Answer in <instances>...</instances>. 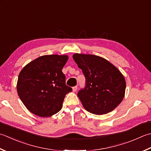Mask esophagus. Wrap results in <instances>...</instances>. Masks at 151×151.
Listing matches in <instances>:
<instances>
[{
    "instance_id": "esophagus-1",
    "label": "esophagus",
    "mask_w": 151,
    "mask_h": 151,
    "mask_svg": "<svg viewBox=\"0 0 151 151\" xmlns=\"http://www.w3.org/2000/svg\"><path fill=\"white\" fill-rule=\"evenodd\" d=\"M77 90V86H75L73 87V91H74V92H75V91Z\"/></svg>"
}]
</instances>
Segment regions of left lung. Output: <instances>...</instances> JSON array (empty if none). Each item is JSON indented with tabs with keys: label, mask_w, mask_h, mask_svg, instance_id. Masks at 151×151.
<instances>
[{
	"label": "left lung",
	"mask_w": 151,
	"mask_h": 151,
	"mask_svg": "<svg viewBox=\"0 0 151 151\" xmlns=\"http://www.w3.org/2000/svg\"><path fill=\"white\" fill-rule=\"evenodd\" d=\"M73 59L86 78L78 97L86 110L95 114L112 111L124 97L126 81L117 68L99 56L75 54Z\"/></svg>",
	"instance_id": "1"
}]
</instances>
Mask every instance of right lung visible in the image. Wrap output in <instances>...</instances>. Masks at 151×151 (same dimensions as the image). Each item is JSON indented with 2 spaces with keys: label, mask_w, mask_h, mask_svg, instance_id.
Returning a JSON list of instances; mask_svg holds the SVG:
<instances>
[{
  "label": "right lung",
  "mask_w": 151,
  "mask_h": 151,
  "mask_svg": "<svg viewBox=\"0 0 151 151\" xmlns=\"http://www.w3.org/2000/svg\"><path fill=\"white\" fill-rule=\"evenodd\" d=\"M67 60V55L40 56L21 70L17 93L32 113L48 117L61 109L66 94L73 91L66 85L65 76L62 72Z\"/></svg>",
  "instance_id": "1"
}]
</instances>
